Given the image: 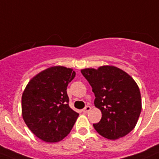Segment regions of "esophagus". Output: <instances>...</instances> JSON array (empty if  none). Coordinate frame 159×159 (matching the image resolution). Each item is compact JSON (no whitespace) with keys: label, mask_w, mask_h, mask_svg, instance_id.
Segmentation results:
<instances>
[{"label":"esophagus","mask_w":159,"mask_h":159,"mask_svg":"<svg viewBox=\"0 0 159 159\" xmlns=\"http://www.w3.org/2000/svg\"><path fill=\"white\" fill-rule=\"evenodd\" d=\"M91 107L87 105V106H86V107H85V108H84L83 110H82V111H83V113H88L89 111L91 110Z\"/></svg>","instance_id":"obj_1"}]
</instances>
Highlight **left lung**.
Returning a JSON list of instances; mask_svg holds the SVG:
<instances>
[{"instance_id": "1", "label": "left lung", "mask_w": 159, "mask_h": 159, "mask_svg": "<svg viewBox=\"0 0 159 159\" xmlns=\"http://www.w3.org/2000/svg\"><path fill=\"white\" fill-rule=\"evenodd\" d=\"M92 87L95 106L101 120L93 124L108 140H117L131 132L137 123L142 104L137 83L125 71L113 65L81 70Z\"/></svg>"}]
</instances>
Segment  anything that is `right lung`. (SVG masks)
I'll list each match as a JSON object with an SVG mask.
<instances>
[{
    "label": "right lung",
    "instance_id": "right-lung-1",
    "mask_svg": "<svg viewBox=\"0 0 159 159\" xmlns=\"http://www.w3.org/2000/svg\"><path fill=\"white\" fill-rule=\"evenodd\" d=\"M73 68L52 66L35 75L22 95V116L30 131L45 142L56 143L69 134L79 116L68 105L67 86Z\"/></svg>",
    "mask_w": 159,
    "mask_h": 159
}]
</instances>
